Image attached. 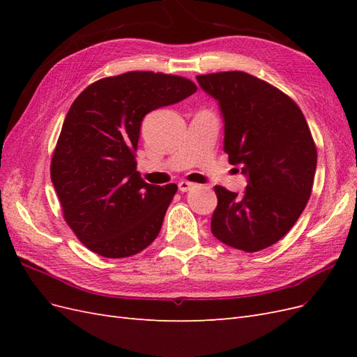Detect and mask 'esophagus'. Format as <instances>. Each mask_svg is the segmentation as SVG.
I'll use <instances>...</instances> for the list:
<instances>
[{
	"mask_svg": "<svg viewBox=\"0 0 357 357\" xmlns=\"http://www.w3.org/2000/svg\"><path fill=\"white\" fill-rule=\"evenodd\" d=\"M193 188H195V185H193V183H190V181L181 180V181L178 183V189H180L181 192H188V190H190V189H193Z\"/></svg>",
	"mask_w": 357,
	"mask_h": 357,
	"instance_id": "34e87169",
	"label": "esophagus"
}]
</instances>
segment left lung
<instances>
[{"mask_svg":"<svg viewBox=\"0 0 357 357\" xmlns=\"http://www.w3.org/2000/svg\"><path fill=\"white\" fill-rule=\"evenodd\" d=\"M219 101L225 152L247 176L243 195L215 186L213 235L226 245L253 253L290 231L310 199L317 150L296 102L252 74L222 71L197 75Z\"/></svg>","mask_w":357,"mask_h":357,"instance_id":"obj_1","label":"left lung"}]
</instances>
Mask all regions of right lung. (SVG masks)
I'll list each match as a JSON object with an SVG mask.
<instances>
[{
    "label": "right lung",
    "mask_w": 357,
    "mask_h": 357,
    "mask_svg": "<svg viewBox=\"0 0 357 357\" xmlns=\"http://www.w3.org/2000/svg\"><path fill=\"white\" fill-rule=\"evenodd\" d=\"M195 92L197 84L180 75L129 71L89 84L71 104L50 178L63 219L93 253L121 259L155 241L177 185L139 177V128L147 113Z\"/></svg>",
    "instance_id": "add662e5"
}]
</instances>
